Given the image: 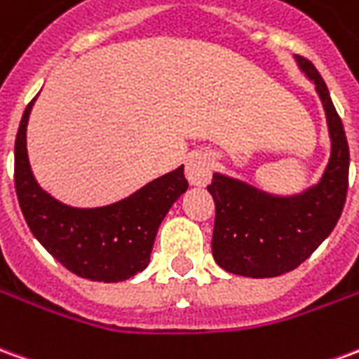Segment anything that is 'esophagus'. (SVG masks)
<instances>
[{
	"label": "esophagus",
	"instance_id": "1",
	"mask_svg": "<svg viewBox=\"0 0 359 359\" xmlns=\"http://www.w3.org/2000/svg\"><path fill=\"white\" fill-rule=\"evenodd\" d=\"M214 161L208 154H194L187 163V179L190 184L204 187L212 179Z\"/></svg>",
	"mask_w": 359,
	"mask_h": 359
}]
</instances>
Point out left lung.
<instances>
[{
  "instance_id": "8db88e82",
  "label": "left lung",
  "mask_w": 359,
  "mask_h": 359,
  "mask_svg": "<svg viewBox=\"0 0 359 359\" xmlns=\"http://www.w3.org/2000/svg\"><path fill=\"white\" fill-rule=\"evenodd\" d=\"M295 62L319 93L330 134V159L319 182L293 196L268 194L214 172L208 187L215 202L212 255L231 274L274 278L292 272L330 235L344 208L350 151L342 120L317 67L302 56H295Z\"/></svg>"
}]
</instances>
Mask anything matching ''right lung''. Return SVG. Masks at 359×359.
<instances>
[{
  "mask_svg": "<svg viewBox=\"0 0 359 359\" xmlns=\"http://www.w3.org/2000/svg\"><path fill=\"white\" fill-rule=\"evenodd\" d=\"M22 112L15 140V190L32 235L74 274L93 282H122L149 264L155 235L171 205L184 194V167L147 182L120 202L101 208L62 204L39 187L27 155V124L32 104Z\"/></svg>",
  "mask_w": 359,
  "mask_h": 359,
  "instance_id": "obj_1",
  "label": "right lung"
}]
</instances>
